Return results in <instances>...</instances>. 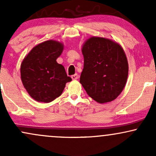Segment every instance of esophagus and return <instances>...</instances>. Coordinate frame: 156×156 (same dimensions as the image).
I'll list each match as a JSON object with an SVG mask.
<instances>
[{
    "instance_id": "esophagus-1",
    "label": "esophagus",
    "mask_w": 156,
    "mask_h": 156,
    "mask_svg": "<svg viewBox=\"0 0 156 156\" xmlns=\"http://www.w3.org/2000/svg\"><path fill=\"white\" fill-rule=\"evenodd\" d=\"M71 78H72L73 80H77L78 78V75L76 73V74L73 75V76H71Z\"/></svg>"
}]
</instances>
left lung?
<instances>
[{"label": "left lung", "instance_id": "8db88e82", "mask_svg": "<svg viewBox=\"0 0 156 156\" xmlns=\"http://www.w3.org/2000/svg\"><path fill=\"white\" fill-rule=\"evenodd\" d=\"M82 53L84 64L80 83L87 94L100 103L114 101L128 78V64L123 49L108 39L94 37L84 43Z\"/></svg>", "mask_w": 156, "mask_h": 156}]
</instances>
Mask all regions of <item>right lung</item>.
I'll use <instances>...</instances> for the list:
<instances>
[{
	"mask_svg": "<svg viewBox=\"0 0 156 156\" xmlns=\"http://www.w3.org/2000/svg\"><path fill=\"white\" fill-rule=\"evenodd\" d=\"M63 44L48 40L30 51L21 64V80L29 95L35 101L50 103L59 97L66 83L72 80L56 59Z\"/></svg>",
	"mask_w": 156,
	"mask_h": 156,
	"instance_id": "right-lung-1",
	"label": "right lung"
}]
</instances>
